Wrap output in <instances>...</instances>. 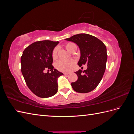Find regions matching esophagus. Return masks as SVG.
<instances>
[{
  "mask_svg": "<svg viewBox=\"0 0 134 134\" xmlns=\"http://www.w3.org/2000/svg\"><path fill=\"white\" fill-rule=\"evenodd\" d=\"M70 73H69V72H64V75H68V74H69Z\"/></svg>",
  "mask_w": 134,
  "mask_h": 134,
  "instance_id": "34e87169",
  "label": "esophagus"
}]
</instances>
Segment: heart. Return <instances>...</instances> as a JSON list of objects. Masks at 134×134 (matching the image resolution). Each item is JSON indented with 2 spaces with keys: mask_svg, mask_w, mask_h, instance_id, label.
Returning a JSON list of instances; mask_svg holds the SVG:
<instances>
[{
  "mask_svg": "<svg viewBox=\"0 0 134 134\" xmlns=\"http://www.w3.org/2000/svg\"><path fill=\"white\" fill-rule=\"evenodd\" d=\"M76 47L75 44L74 43L69 42L65 44V48L66 50L69 51H71L72 48ZM58 57V48H55L52 53V58L55 60ZM74 65V61L71 60L69 61H59L55 65L56 68L60 71L66 72L70 71Z\"/></svg>",
  "mask_w": 134,
  "mask_h": 134,
  "instance_id": "heart-1",
  "label": "heart"
}]
</instances>
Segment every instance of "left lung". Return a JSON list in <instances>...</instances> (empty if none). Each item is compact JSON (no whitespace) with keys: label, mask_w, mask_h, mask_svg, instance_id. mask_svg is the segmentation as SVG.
<instances>
[{"label":"left lung","mask_w":134,"mask_h":134,"mask_svg":"<svg viewBox=\"0 0 134 134\" xmlns=\"http://www.w3.org/2000/svg\"><path fill=\"white\" fill-rule=\"evenodd\" d=\"M65 40L73 42L78 46L80 52L78 65L87 64L88 66L87 70L75 72L78 80L71 83L72 89L82 93L92 91L100 83L106 70V46L98 38L86 34L75 35Z\"/></svg>","instance_id":"8db88e82"}]
</instances>
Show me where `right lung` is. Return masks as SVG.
<instances>
[{
	"mask_svg": "<svg viewBox=\"0 0 134 134\" xmlns=\"http://www.w3.org/2000/svg\"><path fill=\"white\" fill-rule=\"evenodd\" d=\"M59 42L49 40L31 44L23 52L21 58V71L30 90L41 98L55 95L58 90V79L63 75L52 65V53ZM47 68L51 73L44 72Z\"/></svg>",
	"mask_w": 134,
	"mask_h": 134,
	"instance_id": "1",
	"label": "right lung"
}]
</instances>
